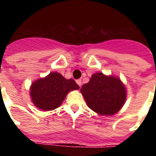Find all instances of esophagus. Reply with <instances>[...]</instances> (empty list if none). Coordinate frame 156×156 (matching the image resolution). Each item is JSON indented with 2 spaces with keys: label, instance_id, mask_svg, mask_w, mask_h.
I'll return each mask as SVG.
<instances>
[{
  "label": "esophagus",
  "instance_id": "1",
  "mask_svg": "<svg viewBox=\"0 0 156 156\" xmlns=\"http://www.w3.org/2000/svg\"><path fill=\"white\" fill-rule=\"evenodd\" d=\"M76 83L79 85L80 87H81V85H82V81H81V80H76Z\"/></svg>",
  "mask_w": 156,
  "mask_h": 156
}]
</instances>
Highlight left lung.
<instances>
[{
	"instance_id": "1",
	"label": "left lung",
	"mask_w": 156,
	"mask_h": 156,
	"mask_svg": "<svg viewBox=\"0 0 156 156\" xmlns=\"http://www.w3.org/2000/svg\"><path fill=\"white\" fill-rule=\"evenodd\" d=\"M80 90L88 107L102 115L116 113L126 101V90L120 80L101 73L93 74Z\"/></svg>"
}]
</instances>
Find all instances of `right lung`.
Returning <instances> with one entry per match:
<instances>
[{
  "label": "right lung",
  "mask_w": 156,
  "mask_h": 156,
  "mask_svg": "<svg viewBox=\"0 0 156 156\" xmlns=\"http://www.w3.org/2000/svg\"><path fill=\"white\" fill-rule=\"evenodd\" d=\"M79 88V85L73 79L66 80L60 73L54 72L32 84L30 96L37 108L49 111L61 105L70 90Z\"/></svg>",
  "instance_id": "right-lung-1"
}]
</instances>
